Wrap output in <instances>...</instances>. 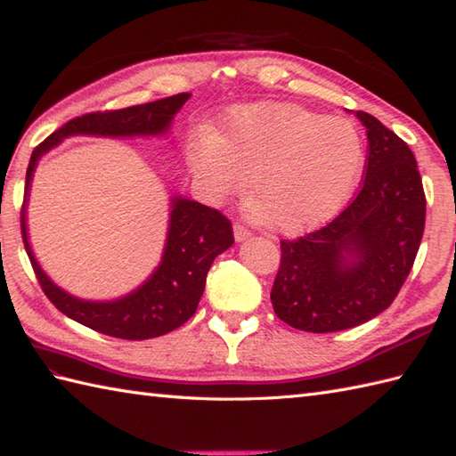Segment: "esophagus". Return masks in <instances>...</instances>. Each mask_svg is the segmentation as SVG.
Returning <instances> with one entry per match:
<instances>
[{
  "mask_svg": "<svg viewBox=\"0 0 456 456\" xmlns=\"http://www.w3.org/2000/svg\"><path fill=\"white\" fill-rule=\"evenodd\" d=\"M233 231H235V240H237V243H243V240L250 239V235H253L245 225H239V223L233 227Z\"/></svg>",
  "mask_w": 456,
  "mask_h": 456,
  "instance_id": "esophagus-1",
  "label": "esophagus"
}]
</instances>
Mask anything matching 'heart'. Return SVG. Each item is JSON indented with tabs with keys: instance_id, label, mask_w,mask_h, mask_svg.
I'll list each match as a JSON object with an SVG mask.
<instances>
[{
	"instance_id": "heart-1",
	"label": "heart",
	"mask_w": 456,
	"mask_h": 456,
	"mask_svg": "<svg viewBox=\"0 0 456 456\" xmlns=\"http://www.w3.org/2000/svg\"><path fill=\"white\" fill-rule=\"evenodd\" d=\"M361 133L343 118L296 103L239 105L216 134L193 137L186 160L209 200L245 188L258 219L280 233H302L333 217L362 170Z\"/></svg>"
}]
</instances>
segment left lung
Wrapping results in <instances>:
<instances>
[{
  "label": "left lung",
  "instance_id": "1",
  "mask_svg": "<svg viewBox=\"0 0 456 456\" xmlns=\"http://www.w3.org/2000/svg\"><path fill=\"white\" fill-rule=\"evenodd\" d=\"M356 118L368 137L361 190L325 227L280 240L270 299L299 331H343L382 314L419 250L428 201L413 152L370 113Z\"/></svg>",
  "mask_w": 456,
  "mask_h": 456
}]
</instances>
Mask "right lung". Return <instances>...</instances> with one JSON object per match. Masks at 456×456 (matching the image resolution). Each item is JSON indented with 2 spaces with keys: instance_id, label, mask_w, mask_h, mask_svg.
Returning a JSON list of instances; mask_svg holds the SVG:
<instances>
[{
  "instance_id": "1",
  "label": "right lung",
  "mask_w": 456,
  "mask_h": 456,
  "mask_svg": "<svg viewBox=\"0 0 456 456\" xmlns=\"http://www.w3.org/2000/svg\"><path fill=\"white\" fill-rule=\"evenodd\" d=\"M190 94L182 92L151 103L131 105L125 110L94 111L74 118L56 129L35 147L27 167L25 201L38 159L70 134H103V137H134V134L167 133L174 115L188 102ZM25 201L21 208V235L31 260L35 276L43 292L58 312L94 331L142 341L167 335L183 325L196 314L200 297L206 288V276L217 255L233 245V227L219 209L201 206L198 201L174 198L170 229L164 247L162 263L154 274L133 294L115 302H84L66 294L51 282L33 256L27 240Z\"/></svg>"
}]
</instances>
